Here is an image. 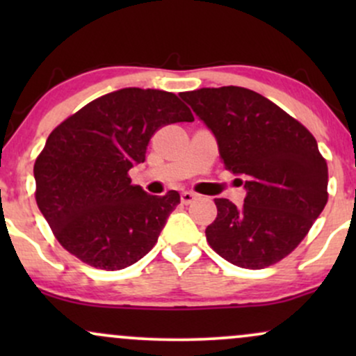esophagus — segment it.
Returning <instances> with one entry per match:
<instances>
[{
    "instance_id": "34e87169",
    "label": "esophagus",
    "mask_w": 356,
    "mask_h": 356,
    "mask_svg": "<svg viewBox=\"0 0 356 356\" xmlns=\"http://www.w3.org/2000/svg\"><path fill=\"white\" fill-rule=\"evenodd\" d=\"M195 199H197V194H195V192L186 191V192H182V194H181L182 204H191V202H194Z\"/></svg>"
}]
</instances>
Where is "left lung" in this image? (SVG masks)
<instances>
[{
	"label": "left lung",
	"mask_w": 356,
	"mask_h": 356,
	"mask_svg": "<svg viewBox=\"0 0 356 356\" xmlns=\"http://www.w3.org/2000/svg\"><path fill=\"white\" fill-rule=\"evenodd\" d=\"M181 97L212 130L224 167L243 175L248 192L243 207L214 199L207 243L234 266H273L295 251L328 202V165L316 140L252 90L231 85Z\"/></svg>",
	"instance_id": "obj_1"
}]
</instances>
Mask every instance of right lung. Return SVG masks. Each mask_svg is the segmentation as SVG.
Masks as SVG:
<instances>
[{
    "instance_id": "add662e5",
    "label": "right lung",
    "mask_w": 356,
    "mask_h": 356,
    "mask_svg": "<svg viewBox=\"0 0 356 356\" xmlns=\"http://www.w3.org/2000/svg\"><path fill=\"white\" fill-rule=\"evenodd\" d=\"M175 93L122 88L65 118L35 161V199L70 254L105 271L132 266L157 243L177 191L150 195L129 170L161 127L192 122Z\"/></svg>"
}]
</instances>
